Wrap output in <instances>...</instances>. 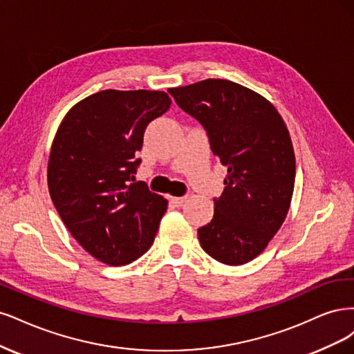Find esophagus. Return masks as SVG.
<instances>
[{"instance_id": "1", "label": "esophagus", "mask_w": 354, "mask_h": 354, "mask_svg": "<svg viewBox=\"0 0 354 354\" xmlns=\"http://www.w3.org/2000/svg\"><path fill=\"white\" fill-rule=\"evenodd\" d=\"M185 201H187V197H170V203H172L175 207H180Z\"/></svg>"}]
</instances>
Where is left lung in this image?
<instances>
[{
    "label": "left lung",
    "mask_w": 354,
    "mask_h": 354,
    "mask_svg": "<svg viewBox=\"0 0 354 354\" xmlns=\"http://www.w3.org/2000/svg\"><path fill=\"white\" fill-rule=\"evenodd\" d=\"M169 94L203 124L213 154L227 167L213 219L198 230L200 244L223 265L248 263L279 231L291 204L295 156L287 124L270 101L226 79Z\"/></svg>",
    "instance_id": "obj_1"
}]
</instances>
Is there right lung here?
<instances>
[{
  "label": "right lung",
  "mask_w": 354,
  "mask_h": 354,
  "mask_svg": "<svg viewBox=\"0 0 354 354\" xmlns=\"http://www.w3.org/2000/svg\"><path fill=\"white\" fill-rule=\"evenodd\" d=\"M172 104L163 91L106 89L75 104L54 136L48 191L66 227L102 263L123 266L151 247L167 200L135 182L148 123Z\"/></svg>",
  "instance_id": "obj_1"
}]
</instances>
